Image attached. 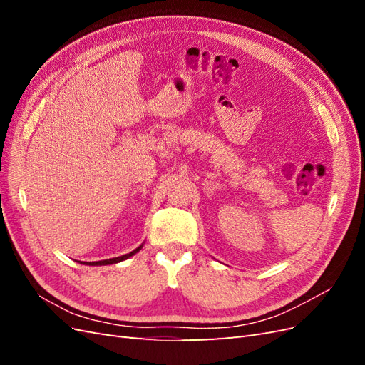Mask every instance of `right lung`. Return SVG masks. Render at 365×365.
Listing matches in <instances>:
<instances>
[{"mask_svg":"<svg viewBox=\"0 0 365 365\" xmlns=\"http://www.w3.org/2000/svg\"><path fill=\"white\" fill-rule=\"evenodd\" d=\"M140 250H141V247H138V248L134 250V251H130L129 254H125V256L114 257V259H108V260H101V262H90V263H86V264H113V263H118V262H121V260H126V259L130 257V256H134V254L138 252Z\"/></svg>","mask_w":365,"mask_h":365,"instance_id":"1","label":"right lung"}]
</instances>
